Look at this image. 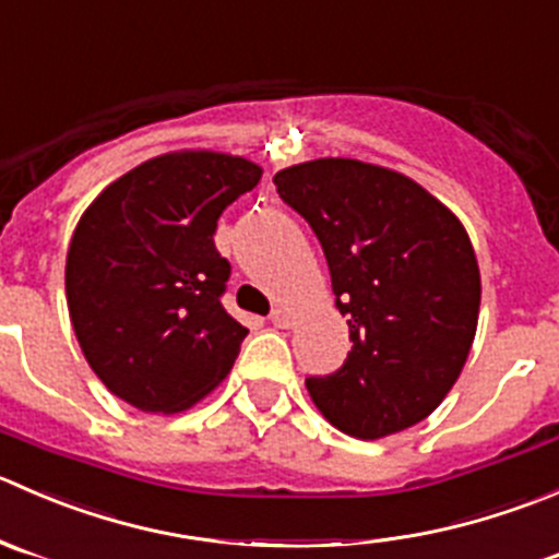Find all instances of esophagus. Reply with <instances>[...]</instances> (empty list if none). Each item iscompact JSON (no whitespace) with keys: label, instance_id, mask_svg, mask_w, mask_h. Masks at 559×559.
I'll use <instances>...</instances> for the list:
<instances>
[{"label":"esophagus","instance_id":"obj_1","mask_svg":"<svg viewBox=\"0 0 559 559\" xmlns=\"http://www.w3.org/2000/svg\"><path fill=\"white\" fill-rule=\"evenodd\" d=\"M272 323L277 325V329H290V325H293L290 309H285V307L272 309Z\"/></svg>","mask_w":559,"mask_h":559}]
</instances>
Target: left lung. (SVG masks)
Returning a JSON list of instances; mask_svg holds the SVG:
<instances>
[{"mask_svg": "<svg viewBox=\"0 0 559 559\" xmlns=\"http://www.w3.org/2000/svg\"><path fill=\"white\" fill-rule=\"evenodd\" d=\"M318 236L350 353L307 378L325 421L380 440L424 421L460 380L480 307L465 225L418 181L383 165L320 157L274 176Z\"/></svg>", "mask_w": 559, "mask_h": 559, "instance_id": "left-lung-1", "label": "left lung"}]
</instances>
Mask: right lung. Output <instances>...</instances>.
<instances>
[{"instance_id": "1", "label": "right lung", "mask_w": 559, "mask_h": 559, "mask_svg": "<svg viewBox=\"0 0 559 559\" xmlns=\"http://www.w3.org/2000/svg\"><path fill=\"white\" fill-rule=\"evenodd\" d=\"M263 168L212 148L159 154L81 214L64 266L70 323L105 389L143 413L190 411L234 367L247 329L219 304V214Z\"/></svg>"}]
</instances>
